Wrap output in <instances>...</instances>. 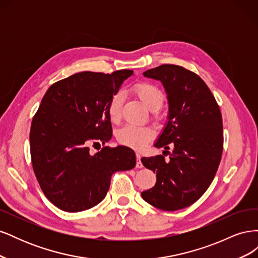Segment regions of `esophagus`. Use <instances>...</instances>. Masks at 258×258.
Segmentation results:
<instances>
[{"label":"esophagus","instance_id":"obj_1","mask_svg":"<svg viewBox=\"0 0 258 258\" xmlns=\"http://www.w3.org/2000/svg\"><path fill=\"white\" fill-rule=\"evenodd\" d=\"M136 167H137L138 169L143 168V163H142V161H141V156H140L139 154H137V165H136Z\"/></svg>","mask_w":258,"mask_h":258}]
</instances>
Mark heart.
Listing matches in <instances>:
<instances>
[{
    "label": "heart",
    "instance_id": "heart-1",
    "mask_svg": "<svg viewBox=\"0 0 258 258\" xmlns=\"http://www.w3.org/2000/svg\"><path fill=\"white\" fill-rule=\"evenodd\" d=\"M135 92L142 101L144 105L151 111H156L161 106L163 99V92L157 86L151 83H140L135 86ZM122 105L121 92H116L111 98L108 103V116L112 121H117L120 117V110ZM117 141L120 144L126 145L136 150H141L150 140L153 138L152 129L147 127H137L126 124L116 131Z\"/></svg>",
    "mask_w": 258,
    "mask_h": 258
}]
</instances>
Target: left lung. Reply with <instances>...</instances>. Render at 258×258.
<instances>
[{
	"instance_id": "1",
	"label": "left lung",
	"mask_w": 258,
	"mask_h": 258,
	"mask_svg": "<svg viewBox=\"0 0 258 258\" xmlns=\"http://www.w3.org/2000/svg\"><path fill=\"white\" fill-rule=\"evenodd\" d=\"M159 81L167 93L168 117L155 142L162 155L143 157L156 173L153 188L141 196L153 207L176 211L192 205L212 183L223 153V120L215 98L200 77L183 67L163 64L144 72Z\"/></svg>"
}]
</instances>
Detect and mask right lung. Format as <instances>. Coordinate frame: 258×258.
I'll list each match as a JSON object with an SVG mask.
<instances>
[{"mask_svg": "<svg viewBox=\"0 0 258 258\" xmlns=\"http://www.w3.org/2000/svg\"><path fill=\"white\" fill-rule=\"evenodd\" d=\"M132 74L76 73L51 85L43 97L31 123V159L45 196L60 210L74 213L97 206L112 174L136 167V154L127 146L89 153V145L112 139L108 103Z\"/></svg>", "mask_w": 258, "mask_h": 258, "instance_id": "add662e5", "label": "right lung"}]
</instances>
